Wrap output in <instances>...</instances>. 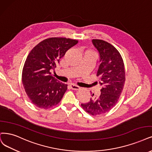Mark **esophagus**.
I'll use <instances>...</instances> for the list:
<instances>
[{"label": "esophagus", "instance_id": "esophagus-1", "mask_svg": "<svg viewBox=\"0 0 152 152\" xmlns=\"http://www.w3.org/2000/svg\"><path fill=\"white\" fill-rule=\"evenodd\" d=\"M70 87L72 89H73V90H79V89H80V87H79L76 85H74V84H71V85H70Z\"/></svg>", "mask_w": 152, "mask_h": 152}]
</instances>
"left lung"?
I'll return each mask as SVG.
<instances>
[{"instance_id": "8db88e82", "label": "left lung", "mask_w": 152, "mask_h": 152, "mask_svg": "<svg viewBox=\"0 0 152 152\" xmlns=\"http://www.w3.org/2000/svg\"><path fill=\"white\" fill-rule=\"evenodd\" d=\"M99 51L100 62L97 76L99 77L100 96L91 98L81 107L93 116L110 111L116 104L125 83V69L120 53L113 45L101 39H93ZM94 94H93V96Z\"/></svg>"}]
</instances>
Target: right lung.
Segmentation results:
<instances>
[{
  "label": "right lung",
  "mask_w": 152,
  "mask_h": 152,
  "mask_svg": "<svg viewBox=\"0 0 152 152\" xmlns=\"http://www.w3.org/2000/svg\"><path fill=\"white\" fill-rule=\"evenodd\" d=\"M78 42L66 37H50L37 44L27 56L22 69V82L33 104L47 110L57 105L67 85L50 75L66 52Z\"/></svg>",
  "instance_id": "right-lung-1"
}]
</instances>
